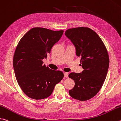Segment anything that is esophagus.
Listing matches in <instances>:
<instances>
[{
  "mask_svg": "<svg viewBox=\"0 0 121 121\" xmlns=\"http://www.w3.org/2000/svg\"><path fill=\"white\" fill-rule=\"evenodd\" d=\"M64 77L65 78H67L68 77V73H67V72H64Z\"/></svg>",
  "mask_w": 121,
  "mask_h": 121,
  "instance_id": "obj_1",
  "label": "esophagus"
}]
</instances>
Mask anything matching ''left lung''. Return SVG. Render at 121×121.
Returning <instances> with one entry per match:
<instances>
[{
  "instance_id": "obj_1",
  "label": "left lung",
  "mask_w": 121,
  "mask_h": 121,
  "mask_svg": "<svg viewBox=\"0 0 121 121\" xmlns=\"http://www.w3.org/2000/svg\"><path fill=\"white\" fill-rule=\"evenodd\" d=\"M65 35L75 47L83 69L82 73L69 74L75 82L69 94L78 100H89L98 93L106 79L109 63L108 52L102 39L90 28H69Z\"/></svg>"
}]
</instances>
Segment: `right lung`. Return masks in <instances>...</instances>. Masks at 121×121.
<instances>
[{
	"instance_id": "1",
	"label": "right lung",
	"mask_w": 121,
	"mask_h": 121,
	"mask_svg": "<svg viewBox=\"0 0 121 121\" xmlns=\"http://www.w3.org/2000/svg\"><path fill=\"white\" fill-rule=\"evenodd\" d=\"M63 32L34 27L19 41L13 58V67L17 82L30 98L39 100L49 97L55 86L64 77L60 70L43 65L42 61L50 53Z\"/></svg>"
}]
</instances>
